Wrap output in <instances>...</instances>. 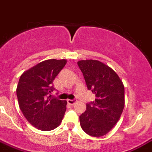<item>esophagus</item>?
<instances>
[{
	"label": "esophagus",
	"mask_w": 152,
	"mask_h": 152,
	"mask_svg": "<svg viewBox=\"0 0 152 152\" xmlns=\"http://www.w3.org/2000/svg\"><path fill=\"white\" fill-rule=\"evenodd\" d=\"M76 99H67V103H68L69 104H71V105H72L75 103H76Z\"/></svg>",
	"instance_id": "1"
}]
</instances>
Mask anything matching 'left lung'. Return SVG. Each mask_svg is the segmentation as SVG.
Instances as JSON below:
<instances>
[{
	"label": "left lung",
	"mask_w": 152,
	"mask_h": 152,
	"mask_svg": "<svg viewBox=\"0 0 152 152\" xmlns=\"http://www.w3.org/2000/svg\"><path fill=\"white\" fill-rule=\"evenodd\" d=\"M77 65L87 88L96 96L86 104L80 115V122L86 133L101 137L110 132L118 122L124 107V86L113 69L96 60H82Z\"/></svg>",
	"instance_id": "left-lung-1"
}]
</instances>
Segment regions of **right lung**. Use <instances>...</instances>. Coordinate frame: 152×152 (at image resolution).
<instances>
[{
  "label": "right lung",
  "instance_id": "add662e5",
  "mask_svg": "<svg viewBox=\"0 0 152 152\" xmlns=\"http://www.w3.org/2000/svg\"><path fill=\"white\" fill-rule=\"evenodd\" d=\"M66 59L40 62L20 76L17 96L20 108L31 124L42 131L56 129L61 123L66 101L51 97L53 80L64 67Z\"/></svg>",
  "mask_w": 152,
  "mask_h": 152
}]
</instances>
